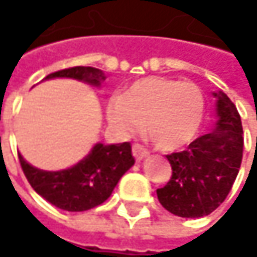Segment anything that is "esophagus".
<instances>
[{
	"label": "esophagus",
	"instance_id": "obj_1",
	"mask_svg": "<svg viewBox=\"0 0 257 257\" xmlns=\"http://www.w3.org/2000/svg\"><path fill=\"white\" fill-rule=\"evenodd\" d=\"M133 154H134V157H136L137 160H142V159H145L148 154H150V151H148L143 145L134 143V146H133Z\"/></svg>",
	"mask_w": 257,
	"mask_h": 257
}]
</instances>
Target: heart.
Here are the masks:
<instances>
[{"instance_id":"1","label":"heart","mask_w":257,"mask_h":257,"mask_svg":"<svg viewBox=\"0 0 257 257\" xmlns=\"http://www.w3.org/2000/svg\"><path fill=\"white\" fill-rule=\"evenodd\" d=\"M205 111L202 91L190 81L146 77L114 95L106 106L109 124L123 137L146 131L163 151H174L197 134Z\"/></svg>"}]
</instances>
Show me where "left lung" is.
<instances>
[{"instance_id": "8db88e82", "label": "left lung", "mask_w": 257, "mask_h": 257, "mask_svg": "<svg viewBox=\"0 0 257 257\" xmlns=\"http://www.w3.org/2000/svg\"><path fill=\"white\" fill-rule=\"evenodd\" d=\"M217 97V127L197 137L185 151L168 154L171 179L157 190L165 210L180 217H202L226 199L237 177L243 153V131L234 103Z\"/></svg>"}]
</instances>
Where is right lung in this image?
I'll use <instances>...</instances> for the list:
<instances>
[{"label":"right lung","mask_w":257,"mask_h":257,"mask_svg":"<svg viewBox=\"0 0 257 257\" xmlns=\"http://www.w3.org/2000/svg\"><path fill=\"white\" fill-rule=\"evenodd\" d=\"M67 77L98 86L106 77L97 67L75 66L49 74L46 78ZM20 165L32 188L49 203L66 211L95 208L109 197L120 177L134 165L131 143H97L89 156L63 171H43L29 165L20 154Z\"/></svg>","instance_id":"right-lung-1"}]
</instances>
